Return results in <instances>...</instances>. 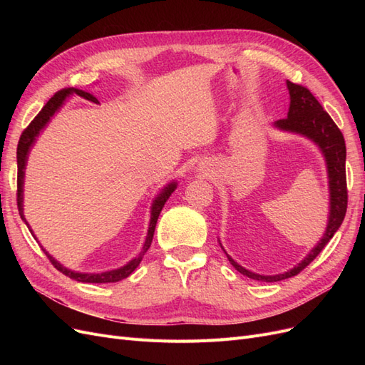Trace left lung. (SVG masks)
<instances>
[{
    "instance_id": "left-lung-1",
    "label": "left lung",
    "mask_w": 365,
    "mask_h": 365,
    "mask_svg": "<svg viewBox=\"0 0 365 365\" xmlns=\"http://www.w3.org/2000/svg\"><path fill=\"white\" fill-rule=\"evenodd\" d=\"M291 96V105L288 117L280 118L275 121V126L298 132L314 140L319 149L323 150L326 161H327V172H329V185H330V217L326 228L324 237L322 242L307 254L302 263H298L291 271L279 274V275H259L247 271L237 264L233 259L228 257L231 264L240 272L247 275L252 280L260 282H280L284 279L294 277L300 274L309 263H311L323 248L327 245V242L334 237L336 230L341 227L347 212V180H346V141L342 137V132L335 125L323 106L314 97V94L307 90L306 86L294 83L291 81L286 82Z\"/></svg>"
}]
</instances>
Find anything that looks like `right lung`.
Masks as SVG:
<instances>
[{"instance_id": "1", "label": "right lung", "mask_w": 365, "mask_h": 365, "mask_svg": "<svg viewBox=\"0 0 365 365\" xmlns=\"http://www.w3.org/2000/svg\"><path fill=\"white\" fill-rule=\"evenodd\" d=\"M71 93H76L77 96H81L83 98H86V101H91V102H97V98L94 96H91L90 93H85L82 90H76V88H62L61 91H58L56 94H54L50 101L43 105V108L39 111V114L33 118L30 121V125L23 130V134H21L19 137V141H18V150H16V158H18V180H16V202H18V208H19V215L21 217L24 219V215H23V182H24V168H26V161H27V153H29V149L30 146L33 145V141H35L36 135L39 134V130L46 126L47 121L50 120V117L58 111L59 106L62 105V102L65 101V97H67L68 94ZM175 182L173 184H169L165 189L163 190V193L157 197L155 202H153L152 205V217H150V225H149V231H148V237H146V242H145V247H143L141 252L138 254V257H135L134 260H130L126 267L120 268V269H115V271H109V272H102V274H81V272H74V271H70L67 268H63L61 263H58L56 260H54L50 254L46 251L48 260L51 262V264L54 268H56L58 271H61L62 274L67 275V277L73 279V280H77V282H83V283H115V282H120L126 279L129 274L134 272V269L138 267L143 256H145V252L149 250L150 244H152V239H153V231H155V227H157V220H158V216L161 213V210L164 207V202L169 200V196L172 195V192L175 190ZM26 220V219H24ZM31 231V230H30Z\"/></svg>"}]
</instances>
